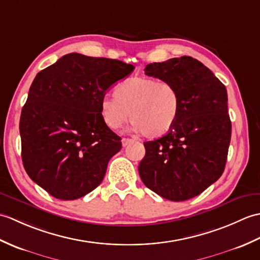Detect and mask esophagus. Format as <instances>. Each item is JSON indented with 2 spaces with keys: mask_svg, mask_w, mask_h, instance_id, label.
Listing matches in <instances>:
<instances>
[{
  "mask_svg": "<svg viewBox=\"0 0 260 260\" xmlns=\"http://www.w3.org/2000/svg\"><path fill=\"white\" fill-rule=\"evenodd\" d=\"M135 141L133 139H126V137H124L123 140H121V144H123V146H127L128 144H132V143H134Z\"/></svg>",
  "mask_w": 260,
  "mask_h": 260,
  "instance_id": "obj_1",
  "label": "esophagus"
}]
</instances>
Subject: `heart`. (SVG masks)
I'll return each mask as SVG.
<instances>
[{"instance_id": "b5f03b06", "label": "heart", "mask_w": 260, "mask_h": 260, "mask_svg": "<svg viewBox=\"0 0 260 260\" xmlns=\"http://www.w3.org/2000/svg\"><path fill=\"white\" fill-rule=\"evenodd\" d=\"M180 96L175 87L153 78L134 77L121 82L115 95L102 98L104 120L118 129L128 119L134 129L147 139L167 135L173 128L180 113Z\"/></svg>"}]
</instances>
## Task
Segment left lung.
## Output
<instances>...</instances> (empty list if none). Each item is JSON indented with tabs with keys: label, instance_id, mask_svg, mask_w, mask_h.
<instances>
[{
	"label": "left lung",
	"instance_id": "1",
	"mask_svg": "<svg viewBox=\"0 0 260 260\" xmlns=\"http://www.w3.org/2000/svg\"><path fill=\"white\" fill-rule=\"evenodd\" d=\"M145 75L173 85L181 104L173 128L144 143L140 176L164 199L189 200L223 173L231 139L227 89L211 70L186 56L147 64Z\"/></svg>",
	"mask_w": 260,
	"mask_h": 260
}]
</instances>
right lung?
Here are the masks:
<instances>
[{
	"mask_svg": "<svg viewBox=\"0 0 260 260\" xmlns=\"http://www.w3.org/2000/svg\"><path fill=\"white\" fill-rule=\"evenodd\" d=\"M134 66L69 53L38 73L20 117L22 162L30 179L60 200L102 183L120 137L102 115V98Z\"/></svg>",
	"mask_w": 260,
	"mask_h": 260,
	"instance_id": "obj_1",
	"label": "right lung"
}]
</instances>
